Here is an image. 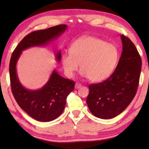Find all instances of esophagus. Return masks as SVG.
<instances>
[{"label": "esophagus", "instance_id": "obj_1", "mask_svg": "<svg viewBox=\"0 0 149 149\" xmlns=\"http://www.w3.org/2000/svg\"><path fill=\"white\" fill-rule=\"evenodd\" d=\"M81 87V85L80 84H78V83H76V84H75V89H79V88Z\"/></svg>", "mask_w": 149, "mask_h": 149}]
</instances>
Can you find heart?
Here are the masks:
<instances>
[{
    "label": "heart",
    "instance_id": "heart-1",
    "mask_svg": "<svg viewBox=\"0 0 149 149\" xmlns=\"http://www.w3.org/2000/svg\"><path fill=\"white\" fill-rule=\"evenodd\" d=\"M119 59V51L115 45L101 39L84 36L75 40L70 47V53L62 56L65 73L72 76L79 68L81 75L93 82H100L110 76Z\"/></svg>",
    "mask_w": 149,
    "mask_h": 149
}]
</instances>
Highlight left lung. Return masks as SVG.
<instances>
[{
    "instance_id": "obj_1",
    "label": "left lung",
    "mask_w": 149,
    "mask_h": 149,
    "mask_svg": "<svg viewBox=\"0 0 149 149\" xmlns=\"http://www.w3.org/2000/svg\"><path fill=\"white\" fill-rule=\"evenodd\" d=\"M122 52L114 73L104 81L91 84L87 104L91 112L101 119L121 114L137 93L142 61L133 42L121 35Z\"/></svg>"
}]
</instances>
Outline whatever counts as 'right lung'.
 <instances>
[{
  "label": "right lung",
  "instance_id": "obj_1",
  "mask_svg": "<svg viewBox=\"0 0 149 149\" xmlns=\"http://www.w3.org/2000/svg\"><path fill=\"white\" fill-rule=\"evenodd\" d=\"M62 24L30 33L17 45L12 54L9 72L12 94L18 105L30 116L39 122H50L60 116L66 104V98L74 89V81L62 77L56 70L50 75L47 84L41 89L30 90L19 81L16 64L22 52L30 47L45 46L60 36L67 29ZM58 62L61 60V52L56 53Z\"/></svg>",
  "mask_w": 149,
  "mask_h": 149
}]
</instances>
